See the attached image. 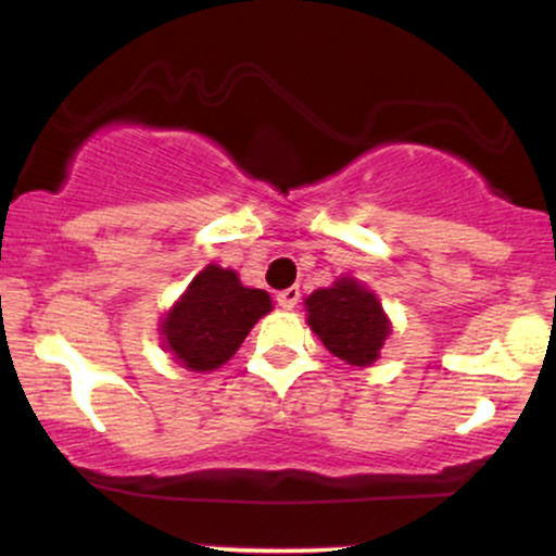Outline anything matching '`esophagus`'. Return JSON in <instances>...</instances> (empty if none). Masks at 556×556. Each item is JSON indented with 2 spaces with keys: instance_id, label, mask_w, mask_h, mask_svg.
Here are the masks:
<instances>
[{
  "instance_id": "obj_1",
  "label": "esophagus",
  "mask_w": 556,
  "mask_h": 556,
  "mask_svg": "<svg viewBox=\"0 0 556 556\" xmlns=\"http://www.w3.org/2000/svg\"><path fill=\"white\" fill-rule=\"evenodd\" d=\"M298 300H300V290H298V287H287V290H282V292H279V295H277L279 308H285V311L295 308Z\"/></svg>"
}]
</instances>
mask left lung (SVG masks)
Returning <instances> with one entry per match:
<instances>
[{
    "instance_id": "8db88e82",
    "label": "left lung",
    "mask_w": 556,
    "mask_h": 556,
    "mask_svg": "<svg viewBox=\"0 0 556 556\" xmlns=\"http://www.w3.org/2000/svg\"><path fill=\"white\" fill-rule=\"evenodd\" d=\"M303 305L311 331L348 366H374L392 334V321L376 292L355 277H337L331 287L311 292Z\"/></svg>"
}]
</instances>
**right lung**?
<instances>
[{
  "mask_svg": "<svg viewBox=\"0 0 556 556\" xmlns=\"http://www.w3.org/2000/svg\"><path fill=\"white\" fill-rule=\"evenodd\" d=\"M271 308L269 292L245 287L235 269L208 264L164 314L162 348L188 371H216Z\"/></svg>",
  "mask_w": 556,
  "mask_h": 556,
  "instance_id": "1",
  "label": "right lung"
}]
</instances>
